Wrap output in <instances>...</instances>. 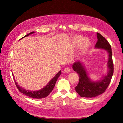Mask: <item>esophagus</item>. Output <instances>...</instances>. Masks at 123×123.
Returning a JSON list of instances; mask_svg holds the SVG:
<instances>
[{"instance_id":"obj_1","label":"esophagus","mask_w":123,"mask_h":123,"mask_svg":"<svg viewBox=\"0 0 123 123\" xmlns=\"http://www.w3.org/2000/svg\"><path fill=\"white\" fill-rule=\"evenodd\" d=\"M70 72V69L69 67H67L66 68H64V72L65 73H69Z\"/></svg>"}]
</instances>
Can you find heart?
Masks as SVG:
<instances>
[{"label":"heart","mask_w":123,"mask_h":123,"mask_svg":"<svg viewBox=\"0 0 123 123\" xmlns=\"http://www.w3.org/2000/svg\"><path fill=\"white\" fill-rule=\"evenodd\" d=\"M72 40L73 44L75 46H78L80 44V49L82 51H86L91 44V42L88 38H84L81 35H75L72 37Z\"/></svg>","instance_id":"heart-1"}]
</instances>
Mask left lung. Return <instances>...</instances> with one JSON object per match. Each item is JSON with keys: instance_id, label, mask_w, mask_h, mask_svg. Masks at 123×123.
Returning <instances> with one entry per match:
<instances>
[{"instance_id": "left-lung-1", "label": "left lung", "mask_w": 123, "mask_h": 123, "mask_svg": "<svg viewBox=\"0 0 123 123\" xmlns=\"http://www.w3.org/2000/svg\"><path fill=\"white\" fill-rule=\"evenodd\" d=\"M97 36L98 41L95 48L105 50L108 53L107 73L100 80L94 81L89 77L82 61L75 62L72 68L79 76V81L75 87V91L81 97L93 98L103 94L107 89L113 76L114 68L111 45L99 33H97Z\"/></svg>"}]
</instances>
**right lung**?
<instances>
[{
	"label": "right lung",
	"instance_id": "right-lung-1",
	"mask_svg": "<svg viewBox=\"0 0 123 123\" xmlns=\"http://www.w3.org/2000/svg\"><path fill=\"white\" fill-rule=\"evenodd\" d=\"M34 33L35 32L34 31L29 33V34H28V35H26L25 36H24L23 38H24L25 37L28 36L29 35L34 34ZM23 38H22L21 39H22ZM61 73H62L61 70H60V71L58 72L56 74V75L54 76L48 83L46 86L38 91L27 90V89L22 88V87H20L19 85H18L17 83V82L16 81L15 79L14 78V81H15L16 85L17 87V88L18 89V90H19L22 93H23V94H24L25 95H27V96L28 97L33 98L42 99V98H44L47 97L48 95L51 93V92L53 91L54 87L55 85L56 82L58 78H59V77L60 76V75L61 74ZM12 75H13V77L14 78L13 74H12Z\"/></svg>",
	"mask_w": 123,
	"mask_h": 123
}]
</instances>
